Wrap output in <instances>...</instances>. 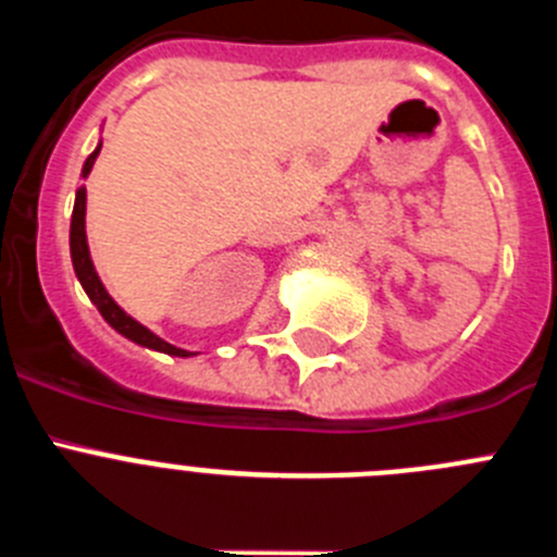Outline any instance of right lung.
<instances>
[{"label": "right lung", "instance_id": "obj_1", "mask_svg": "<svg viewBox=\"0 0 557 557\" xmlns=\"http://www.w3.org/2000/svg\"><path fill=\"white\" fill-rule=\"evenodd\" d=\"M100 147L102 145H97V150L91 152V156L86 159V164H83V178H86L88 172H91V166H95L97 156H100ZM69 250H72V264H75V273L77 278H81L83 289H86V295L91 298V304L100 309V314L108 321V326H113L122 337L133 339V343H139V346L152 348V351H164V354H172V357H189V351L170 346V343L161 339L159 334H152L150 329L141 326L139 321H133L131 314H127L120 304L113 301L111 295H108V289L102 287L100 275H97L95 262H91V253H88V243H86V186L77 189L75 211H72V228H69Z\"/></svg>", "mask_w": 557, "mask_h": 557}]
</instances>
